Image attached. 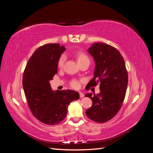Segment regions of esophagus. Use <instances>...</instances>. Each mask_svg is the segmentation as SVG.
<instances>
[{
  "label": "esophagus",
  "instance_id": "34e87169",
  "mask_svg": "<svg viewBox=\"0 0 153 153\" xmlns=\"http://www.w3.org/2000/svg\"><path fill=\"white\" fill-rule=\"evenodd\" d=\"M83 97H84V94L82 93V92H79V97H80V98H83Z\"/></svg>",
  "mask_w": 153,
  "mask_h": 153
}]
</instances>
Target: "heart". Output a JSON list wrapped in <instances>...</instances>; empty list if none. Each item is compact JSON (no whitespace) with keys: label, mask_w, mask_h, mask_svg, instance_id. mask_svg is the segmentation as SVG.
Here are the masks:
<instances>
[{"label":"heart","mask_w":153,"mask_h":153,"mask_svg":"<svg viewBox=\"0 0 153 153\" xmlns=\"http://www.w3.org/2000/svg\"><path fill=\"white\" fill-rule=\"evenodd\" d=\"M76 57L77 58V62H78V64H80V63L83 62H85L87 60H89V58L88 56H87V54L85 53H83V52H82V51L77 52V53H76ZM65 60H66V56H65V55H62L58 61V68L62 67L64 66ZM71 87H74V88H75V89L78 88L79 82H77V81L74 80L71 82Z\"/></svg>","instance_id":"heart-1"}]
</instances>
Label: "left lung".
<instances>
[{
    "instance_id": "left-lung-1",
    "label": "left lung",
    "mask_w": 153,
    "mask_h": 153,
    "mask_svg": "<svg viewBox=\"0 0 153 153\" xmlns=\"http://www.w3.org/2000/svg\"><path fill=\"white\" fill-rule=\"evenodd\" d=\"M88 53L95 62L94 77L87 87L100 83V93L86 97L93 105L86 110V115L93 121L105 123L118 112L124 100L128 83V75L124 59L116 48L102 43L92 44Z\"/></svg>"
}]
</instances>
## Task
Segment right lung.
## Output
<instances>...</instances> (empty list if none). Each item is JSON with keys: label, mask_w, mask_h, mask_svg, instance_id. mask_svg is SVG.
<instances>
[{"label": "right lung", "mask_w": 153, "mask_h": 153, "mask_svg": "<svg viewBox=\"0 0 153 153\" xmlns=\"http://www.w3.org/2000/svg\"><path fill=\"white\" fill-rule=\"evenodd\" d=\"M65 50L58 43L39 47L29 59L23 75V88L31 112L45 124L61 122L70 102L79 98V93L73 90L51 89L49 82L57 74L58 61Z\"/></svg>", "instance_id": "right-lung-1"}]
</instances>
